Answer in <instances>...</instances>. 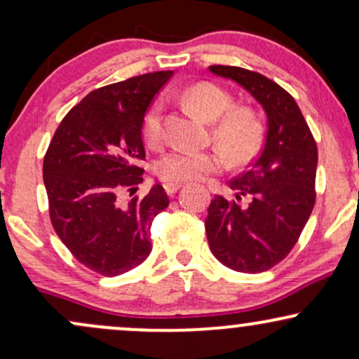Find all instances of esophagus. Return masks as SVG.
Wrapping results in <instances>:
<instances>
[{
  "instance_id": "obj_1",
  "label": "esophagus",
  "mask_w": 359,
  "mask_h": 359,
  "mask_svg": "<svg viewBox=\"0 0 359 359\" xmlns=\"http://www.w3.org/2000/svg\"><path fill=\"white\" fill-rule=\"evenodd\" d=\"M182 187V182H167L163 184V189H165V192L168 196H174V194L179 191V189Z\"/></svg>"
}]
</instances>
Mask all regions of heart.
<instances>
[{"label":"heart","instance_id":"heart-1","mask_svg":"<svg viewBox=\"0 0 359 359\" xmlns=\"http://www.w3.org/2000/svg\"><path fill=\"white\" fill-rule=\"evenodd\" d=\"M184 100L204 121L212 123L211 137L233 165H245L262 148L265 126L250 106H233V96L212 82H197ZM162 104L155 102L143 118V137L151 147L163 138ZM226 160L219 150H170L155 163V174L165 182L197 180L221 170Z\"/></svg>","mask_w":359,"mask_h":359}]
</instances>
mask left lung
<instances>
[{"label":"left lung","mask_w":359,"mask_h":359,"mask_svg":"<svg viewBox=\"0 0 359 359\" xmlns=\"http://www.w3.org/2000/svg\"><path fill=\"white\" fill-rule=\"evenodd\" d=\"M209 71L245 88L266 113L265 147L229 180L236 201L216 196L205 217L209 248L224 266L259 273L290 253L316 204L317 145L294 97L262 74L233 65ZM248 196L250 204L237 201Z\"/></svg>","instance_id":"left-lung-1"}]
</instances>
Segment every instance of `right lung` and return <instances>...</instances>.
Here are the masks:
<instances>
[{
  "label": "right lung",
  "mask_w": 359,
  "mask_h": 359,
  "mask_svg": "<svg viewBox=\"0 0 359 359\" xmlns=\"http://www.w3.org/2000/svg\"><path fill=\"white\" fill-rule=\"evenodd\" d=\"M172 74H143L90 90L65 114L45 154L53 229L76 259L104 277L145 262L151 222L168 205L160 184L143 197L133 194L143 182V118Z\"/></svg>",
  "instance_id": "add662e5"
}]
</instances>
